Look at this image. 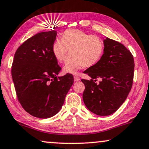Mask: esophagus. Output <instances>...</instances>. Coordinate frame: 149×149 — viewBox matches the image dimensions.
Returning <instances> with one entry per match:
<instances>
[{"mask_svg":"<svg viewBox=\"0 0 149 149\" xmlns=\"http://www.w3.org/2000/svg\"><path fill=\"white\" fill-rule=\"evenodd\" d=\"M73 78H74V81H76V82L80 80V78H79L78 76H74V77H73Z\"/></svg>","mask_w":149,"mask_h":149,"instance_id":"34e87169","label":"esophagus"}]
</instances>
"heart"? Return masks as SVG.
Here are the masks:
<instances>
[{"mask_svg":"<svg viewBox=\"0 0 149 149\" xmlns=\"http://www.w3.org/2000/svg\"><path fill=\"white\" fill-rule=\"evenodd\" d=\"M104 41L100 37L78 29H67L62 35V40L56 39L52 52L58 63L66 61L63 67L65 73H76L83 66L92 67L98 64L104 54Z\"/></svg>","mask_w":149,"mask_h":149,"instance_id":"obj_1","label":"heart"}]
</instances>
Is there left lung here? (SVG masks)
<instances>
[{"label":"left lung","instance_id":"left-lung-1","mask_svg":"<svg viewBox=\"0 0 149 149\" xmlns=\"http://www.w3.org/2000/svg\"><path fill=\"white\" fill-rule=\"evenodd\" d=\"M100 62L84 71L90 80L82 79L85 89L83 101L91 112L108 116L116 112L127 97L132 87L134 60L122 43L107 37ZM97 79H100L97 83Z\"/></svg>","mask_w":149,"mask_h":149}]
</instances>
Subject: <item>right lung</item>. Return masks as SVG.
<instances>
[{
    "label": "right lung",
    "mask_w": 149,
    "mask_h": 149,
    "mask_svg": "<svg viewBox=\"0 0 149 149\" xmlns=\"http://www.w3.org/2000/svg\"><path fill=\"white\" fill-rule=\"evenodd\" d=\"M57 32L37 33L15 52L11 76L17 100L35 117L47 118L56 114L73 83L72 74L57 76L61 70L52 52Z\"/></svg>",
    "instance_id": "right-lung-1"
}]
</instances>
